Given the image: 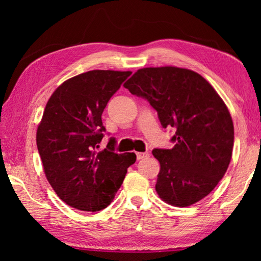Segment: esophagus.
Here are the masks:
<instances>
[{"instance_id": "obj_1", "label": "esophagus", "mask_w": 261, "mask_h": 261, "mask_svg": "<svg viewBox=\"0 0 261 261\" xmlns=\"http://www.w3.org/2000/svg\"><path fill=\"white\" fill-rule=\"evenodd\" d=\"M149 155L148 152H137V159L140 160V159H144V158H147V156Z\"/></svg>"}]
</instances>
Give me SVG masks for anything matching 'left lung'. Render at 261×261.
I'll list each match as a JSON object with an SVG mask.
<instances>
[{"mask_svg": "<svg viewBox=\"0 0 261 261\" xmlns=\"http://www.w3.org/2000/svg\"><path fill=\"white\" fill-rule=\"evenodd\" d=\"M123 87L147 99L164 128L174 127L171 149L155 148V190L174 206H189L212 192L226 173L234 145L233 120L201 74L176 66L145 67Z\"/></svg>", "mask_w": 261, "mask_h": 261, "instance_id": "obj_1", "label": "left lung"}]
</instances>
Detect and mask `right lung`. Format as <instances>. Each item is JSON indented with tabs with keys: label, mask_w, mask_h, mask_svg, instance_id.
<instances>
[{
	"label": "right lung",
	"mask_w": 261,
	"mask_h": 261,
	"mask_svg": "<svg viewBox=\"0 0 261 261\" xmlns=\"http://www.w3.org/2000/svg\"><path fill=\"white\" fill-rule=\"evenodd\" d=\"M130 71L92 70L60 84L49 97L38 126L37 146L44 172L58 197L83 212H99L112 203L137 160L117 154L115 140L97 151L106 130L102 113Z\"/></svg>",
	"instance_id": "right-lung-1"
}]
</instances>
